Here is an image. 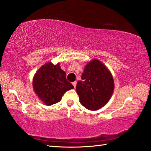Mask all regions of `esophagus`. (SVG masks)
I'll return each mask as SVG.
<instances>
[{"mask_svg": "<svg viewBox=\"0 0 151 151\" xmlns=\"http://www.w3.org/2000/svg\"><path fill=\"white\" fill-rule=\"evenodd\" d=\"M72 85H73V87H74V88H76V85H77V82L76 81H73V83H72Z\"/></svg>", "mask_w": 151, "mask_h": 151, "instance_id": "esophagus-1", "label": "esophagus"}]
</instances>
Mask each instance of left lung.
I'll list each match as a JSON object with an SVG mask.
<instances>
[{"label":"left lung","instance_id":"obj_1","mask_svg":"<svg viewBox=\"0 0 151 151\" xmlns=\"http://www.w3.org/2000/svg\"><path fill=\"white\" fill-rule=\"evenodd\" d=\"M114 79L106 66L97 60L88 63L76 85L79 102L88 110H96L106 104L112 95Z\"/></svg>","mask_w":151,"mask_h":151}]
</instances>
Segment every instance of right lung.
Returning a JSON list of instances; mask_svg holds the SVG:
<instances>
[{
    "instance_id": "obj_1",
    "label": "right lung",
    "mask_w": 151,
    "mask_h": 151,
    "mask_svg": "<svg viewBox=\"0 0 151 151\" xmlns=\"http://www.w3.org/2000/svg\"><path fill=\"white\" fill-rule=\"evenodd\" d=\"M33 87L39 99L47 105H52L61 100L64 93L73 89L60 64L51 62L42 66L34 76Z\"/></svg>"
}]
</instances>
